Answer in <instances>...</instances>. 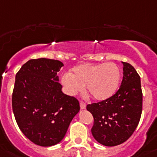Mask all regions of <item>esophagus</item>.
Returning <instances> with one entry per match:
<instances>
[{
  "label": "esophagus",
  "instance_id": "obj_1",
  "mask_svg": "<svg viewBox=\"0 0 157 157\" xmlns=\"http://www.w3.org/2000/svg\"><path fill=\"white\" fill-rule=\"evenodd\" d=\"M80 108L82 110H83L86 108V103H84V102H80Z\"/></svg>",
  "mask_w": 157,
  "mask_h": 157
}]
</instances>
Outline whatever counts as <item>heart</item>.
Returning <instances> with one entry per match:
<instances>
[{
	"label": "heart",
	"instance_id": "heart-1",
	"mask_svg": "<svg viewBox=\"0 0 157 157\" xmlns=\"http://www.w3.org/2000/svg\"><path fill=\"white\" fill-rule=\"evenodd\" d=\"M120 70L115 63L94 64L82 63L62 78L67 94L73 95L86 86L89 96L96 101L111 98L118 90L120 82Z\"/></svg>",
	"mask_w": 157,
	"mask_h": 157
}]
</instances>
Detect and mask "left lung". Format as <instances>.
<instances>
[{
    "label": "left lung",
    "mask_w": 157,
    "mask_h": 157,
    "mask_svg": "<svg viewBox=\"0 0 157 157\" xmlns=\"http://www.w3.org/2000/svg\"><path fill=\"white\" fill-rule=\"evenodd\" d=\"M123 65L124 77L117 92L106 100L86 106L94 118L93 137L108 147L125 142L138 126L142 113L140 78L132 65Z\"/></svg>",
    "instance_id": "8db88e82"
}]
</instances>
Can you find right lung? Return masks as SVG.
<instances>
[{"label":"right lung","instance_id":"1","mask_svg":"<svg viewBox=\"0 0 157 157\" xmlns=\"http://www.w3.org/2000/svg\"><path fill=\"white\" fill-rule=\"evenodd\" d=\"M58 60L31 59L16 75L12 106L23 134L35 144L50 147L64 138L80 110L78 101L65 94L57 75Z\"/></svg>","mask_w":157,"mask_h":157}]
</instances>
